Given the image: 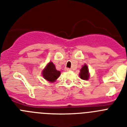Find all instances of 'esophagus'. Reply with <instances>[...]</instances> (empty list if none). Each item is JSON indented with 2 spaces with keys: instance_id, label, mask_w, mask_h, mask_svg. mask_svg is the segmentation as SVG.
<instances>
[{
  "instance_id": "esophagus-1",
  "label": "esophagus",
  "mask_w": 127,
  "mask_h": 127,
  "mask_svg": "<svg viewBox=\"0 0 127 127\" xmlns=\"http://www.w3.org/2000/svg\"><path fill=\"white\" fill-rule=\"evenodd\" d=\"M70 70H71V69L69 68H65V71H70Z\"/></svg>"
}]
</instances>
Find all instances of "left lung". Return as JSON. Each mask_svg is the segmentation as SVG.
<instances>
[{
	"instance_id": "left-lung-1",
	"label": "left lung",
	"mask_w": 127,
	"mask_h": 127,
	"mask_svg": "<svg viewBox=\"0 0 127 127\" xmlns=\"http://www.w3.org/2000/svg\"><path fill=\"white\" fill-rule=\"evenodd\" d=\"M80 77L83 80H87L89 78V73H88V66L86 64L82 67L81 72L79 73Z\"/></svg>"
}]
</instances>
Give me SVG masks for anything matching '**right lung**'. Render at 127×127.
Listing matches in <instances>:
<instances>
[{"label": "right lung", "instance_id": "right-lung-1", "mask_svg": "<svg viewBox=\"0 0 127 127\" xmlns=\"http://www.w3.org/2000/svg\"><path fill=\"white\" fill-rule=\"evenodd\" d=\"M60 74V72L56 70L55 65L52 62L49 63L42 72V76L44 77V78L50 82L55 81Z\"/></svg>", "mask_w": 127, "mask_h": 127}]
</instances>
